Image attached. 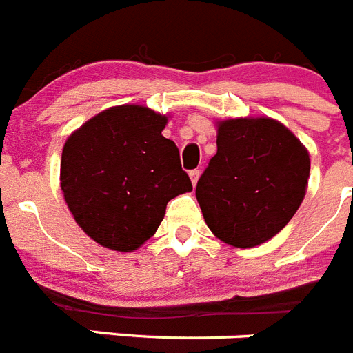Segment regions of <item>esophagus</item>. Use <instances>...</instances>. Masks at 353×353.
<instances>
[{"label": "esophagus", "instance_id": "esophagus-1", "mask_svg": "<svg viewBox=\"0 0 353 353\" xmlns=\"http://www.w3.org/2000/svg\"><path fill=\"white\" fill-rule=\"evenodd\" d=\"M199 174H201V171H199V170H191V171H189V176H191V182L194 183V185H196V182H198Z\"/></svg>", "mask_w": 353, "mask_h": 353}]
</instances>
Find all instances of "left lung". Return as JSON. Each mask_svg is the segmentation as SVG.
<instances>
[{
    "mask_svg": "<svg viewBox=\"0 0 353 353\" xmlns=\"http://www.w3.org/2000/svg\"><path fill=\"white\" fill-rule=\"evenodd\" d=\"M310 164L307 150L279 121H221L217 154L196 185L212 233L235 248L272 239L301 207Z\"/></svg>",
    "mask_w": 353,
    "mask_h": 353,
    "instance_id": "obj_1",
    "label": "left lung"
}]
</instances>
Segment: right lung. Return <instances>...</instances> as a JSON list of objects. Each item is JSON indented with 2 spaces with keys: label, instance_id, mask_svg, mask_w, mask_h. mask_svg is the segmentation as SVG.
Instances as JSON below:
<instances>
[{
  "label": "right lung",
  "instance_id": "1",
  "mask_svg": "<svg viewBox=\"0 0 353 353\" xmlns=\"http://www.w3.org/2000/svg\"><path fill=\"white\" fill-rule=\"evenodd\" d=\"M168 118L143 105L105 109L72 134L61 191L76 223L104 248L129 252L157 232L166 205L192 191Z\"/></svg>",
  "mask_w": 353,
  "mask_h": 353
}]
</instances>
